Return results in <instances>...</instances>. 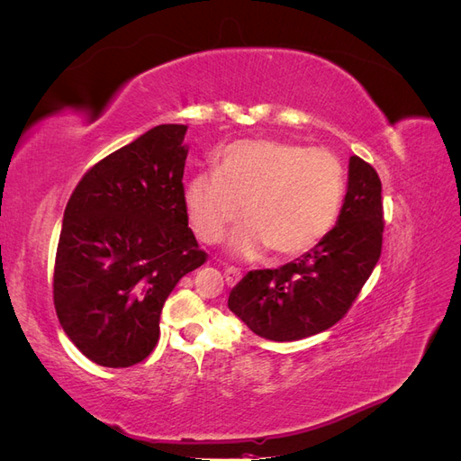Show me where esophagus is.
Returning <instances> with one entry per match:
<instances>
[{"label":"esophagus","mask_w":461,"mask_h":461,"mask_svg":"<svg viewBox=\"0 0 461 461\" xmlns=\"http://www.w3.org/2000/svg\"><path fill=\"white\" fill-rule=\"evenodd\" d=\"M225 278H227V285H230V286H234L236 283L240 281L242 278V273L239 271V269H234V267H229V269H225Z\"/></svg>","instance_id":"esophagus-1"}]
</instances>
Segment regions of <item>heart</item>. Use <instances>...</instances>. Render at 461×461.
Wrapping results in <instances>:
<instances>
[{
  "mask_svg": "<svg viewBox=\"0 0 461 461\" xmlns=\"http://www.w3.org/2000/svg\"><path fill=\"white\" fill-rule=\"evenodd\" d=\"M342 161L323 148L283 140H239L221 151L215 175L194 176L185 205L198 239L215 244L242 217L230 249L254 258L271 248L294 258L317 246L342 209Z\"/></svg>",
  "mask_w": 461,
  "mask_h": 461,
  "instance_id": "b5f03b06",
  "label": "heart"
}]
</instances>
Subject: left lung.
<instances>
[{"mask_svg": "<svg viewBox=\"0 0 461 461\" xmlns=\"http://www.w3.org/2000/svg\"><path fill=\"white\" fill-rule=\"evenodd\" d=\"M383 229L381 178L352 156L337 225L296 261L249 271L230 290L229 310L258 337L275 342L330 329L352 308L379 261Z\"/></svg>", "mask_w": 461, "mask_h": 461, "instance_id": "8db88e82", "label": "left lung"}]
</instances>
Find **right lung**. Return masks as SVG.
<instances>
[{"label": "right lung", "mask_w": 461, "mask_h": 461, "mask_svg": "<svg viewBox=\"0 0 461 461\" xmlns=\"http://www.w3.org/2000/svg\"><path fill=\"white\" fill-rule=\"evenodd\" d=\"M185 124H159L80 178L63 215L53 303L71 342L131 367L159 339L167 296L205 263L185 205Z\"/></svg>", "instance_id": "add662e5"}]
</instances>
